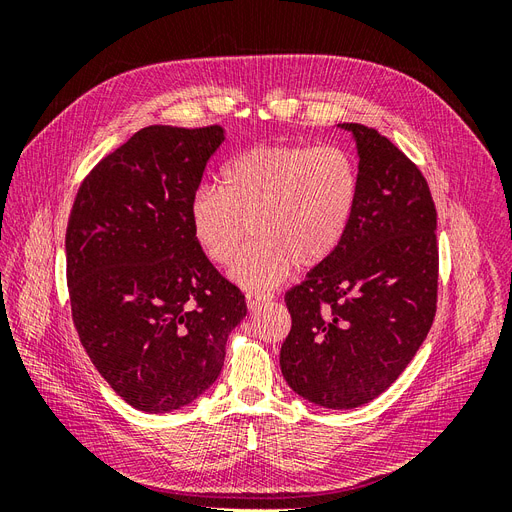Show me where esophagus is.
<instances>
[{
    "label": "esophagus",
    "instance_id": "1",
    "mask_svg": "<svg viewBox=\"0 0 512 512\" xmlns=\"http://www.w3.org/2000/svg\"><path fill=\"white\" fill-rule=\"evenodd\" d=\"M271 299H273V294H265V292H247L245 294V303L250 312H256L262 303H269Z\"/></svg>",
    "mask_w": 512,
    "mask_h": 512
}]
</instances>
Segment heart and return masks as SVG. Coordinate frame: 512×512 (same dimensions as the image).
<instances>
[{"label":"heart","mask_w":512,"mask_h":512,"mask_svg":"<svg viewBox=\"0 0 512 512\" xmlns=\"http://www.w3.org/2000/svg\"><path fill=\"white\" fill-rule=\"evenodd\" d=\"M359 166L335 145L256 147L232 158L220 188L203 185L192 196V237L215 265L235 262L232 280L273 288L292 265L316 267L342 245L359 205Z\"/></svg>","instance_id":"b5f03b06"}]
</instances>
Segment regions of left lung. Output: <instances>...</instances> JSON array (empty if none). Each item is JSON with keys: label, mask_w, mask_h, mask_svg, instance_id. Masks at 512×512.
I'll return each instance as SVG.
<instances>
[{"label": "left lung", "mask_w": 512, "mask_h": 512, "mask_svg": "<svg viewBox=\"0 0 512 512\" xmlns=\"http://www.w3.org/2000/svg\"><path fill=\"white\" fill-rule=\"evenodd\" d=\"M359 153V205L342 245L286 292L292 327L280 365L316 406L352 410L408 367L436 316V205L421 170L389 138L339 123Z\"/></svg>", "instance_id": "1"}]
</instances>
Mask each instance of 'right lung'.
I'll use <instances>...</instances> for the list:
<instances>
[{
	"instance_id": "obj_1",
	"label": "right lung",
	"mask_w": 512,
	"mask_h": 512,
	"mask_svg": "<svg viewBox=\"0 0 512 512\" xmlns=\"http://www.w3.org/2000/svg\"><path fill=\"white\" fill-rule=\"evenodd\" d=\"M220 126L138 130L81 183L66 230L72 320L111 389L136 410L192 404L218 380L241 290L192 237L190 203Z\"/></svg>"
}]
</instances>
